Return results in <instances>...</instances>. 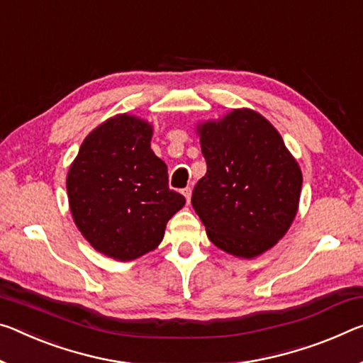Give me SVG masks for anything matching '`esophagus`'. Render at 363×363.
Listing matches in <instances>:
<instances>
[{"label":"esophagus","mask_w":363,"mask_h":363,"mask_svg":"<svg viewBox=\"0 0 363 363\" xmlns=\"http://www.w3.org/2000/svg\"><path fill=\"white\" fill-rule=\"evenodd\" d=\"M182 194H184V197H186L187 203L191 202V197H192V189H191V187H186V189H182Z\"/></svg>","instance_id":"34e87169"}]
</instances>
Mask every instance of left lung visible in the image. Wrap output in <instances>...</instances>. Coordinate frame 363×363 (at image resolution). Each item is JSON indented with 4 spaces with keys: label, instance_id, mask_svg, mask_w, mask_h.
Listing matches in <instances>:
<instances>
[{
    "label": "left lung",
    "instance_id": "1",
    "mask_svg": "<svg viewBox=\"0 0 363 363\" xmlns=\"http://www.w3.org/2000/svg\"><path fill=\"white\" fill-rule=\"evenodd\" d=\"M206 174L192 206L218 249L254 258L283 239L297 215L302 171L283 137L254 109L197 125Z\"/></svg>",
    "mask_w": 363,
    "mask_h": 363
}]
</instances>
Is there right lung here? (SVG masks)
Here are the masks:
<instances>
[{
    "label": "right lung",
    "instance_id": "add662e5",
    "mask_svg": "<svg viewBox=\"0 0 363 363\" xmlns=\"http://www.w3.org/2000/svg\"><path fill=\"white\" fill-rule=\"evenodd\" d=\"M152 135V124L140 118H109L85 137L67 172L74 223L95 250L119 262L157 249L166 223L186 203L169 189Z\"/></svg>",
    "mask_w": 363,
    "mask_h": 363
}]
</instances>
